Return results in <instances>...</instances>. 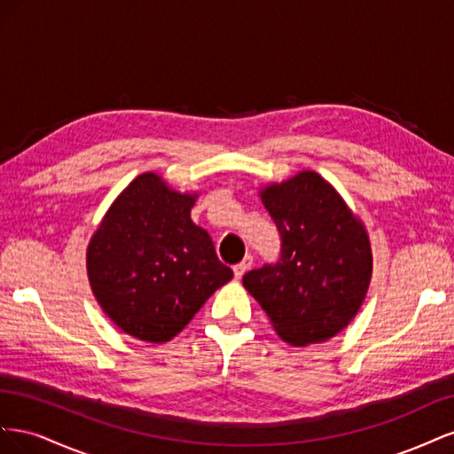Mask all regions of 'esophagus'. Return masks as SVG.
<instances>
[{
    "label": "esophagus",
    "mask_w": 454,
    "mask_h": 454,
    "mask_svg": "<svg viewBox=\"0 0 454 454\" xmlns=\"http://www.w3.org/2000/svg\"><path fill=\"white\" fill-rule=\"evenodd\" d=\"M252 265H254V257L252 255H246L240 263H237L235 267H232V270H235V278H242L244 277V272H248L250 269H252Z\"/></svg>",
    "instance_id": "esophagus-1"
}]
</instances>
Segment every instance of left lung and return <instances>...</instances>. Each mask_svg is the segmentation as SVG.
Returning a JSON list of instances; mask_svg holds the SVG:
<instances>
[{
	"label": "left lung",
	"mask_w": 454,
	"mask_h": 454,
	"mask_svg": "<svg viewBox=\"0 0 454 454\" xmlns=\"http://www.w3.org/2000/svg\"><path fill=\"white\" fill-rule=\"evenodd\" d=\"M280 235V257L244 274L242 284L292 345L339 333L367 294V232L345 200L316 172H301L261 191Z\"/></svg>",
	"instance_id": "1"
}]
</instances>
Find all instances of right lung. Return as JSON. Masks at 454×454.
<instances>
[{"label": "right lung", "mask_w": 454, "mask_h": 454, "mask_svg": "<svg viewBox=\"0 0 454 454\" xmlns=\"http://www.w3.org/2000/svg\"><path fill=\"white\" fill-rule=\"evenodd\" d=\"M195 197L142 174L107 210L89 244L90 287L104 312L129 335L167 342L200 310L232 270L195 225Z\"/></svg>", "instance_id": "add662e5"}]
</instances>
